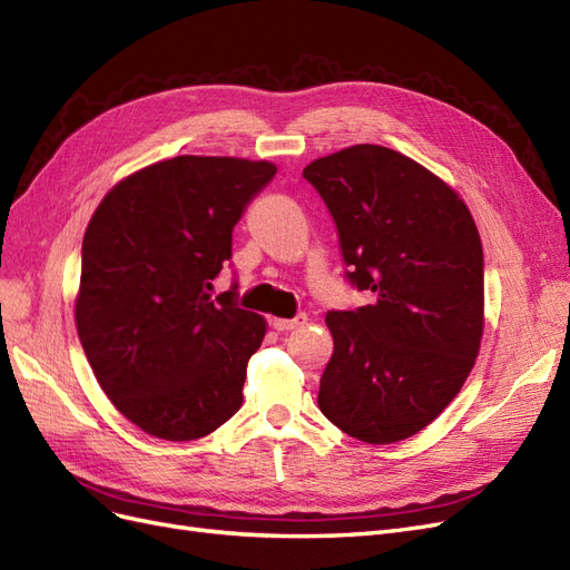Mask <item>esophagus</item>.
<instances>
[{
    "label": "esophagus",
    "mask_w": 570,
    "mask_h": 570,
    "mask_svg": "<svg viewBox=\"0 0 570 570\" xmlns=\"http://www.w3.org/2000/svg\"><path fill=\"white\" fill-rule=\"evenodd\" d=\"M305 322H307V317L298 315V317H293V320H272L269 324H272V328H277V332H291V328H298Z\"/></svg>",
    "instance_id": "34e87169"
}]
</instances>
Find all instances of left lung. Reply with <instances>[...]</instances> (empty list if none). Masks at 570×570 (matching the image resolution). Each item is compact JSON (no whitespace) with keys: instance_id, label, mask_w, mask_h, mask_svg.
Instances as JSON below:
<instances>
[{"instance_id":"left-lung-1","label":"left lung","mask_w":570,"mask_h":570,"mask_svg":"<svg viewBox=\"0 0 570 570\" xmlns=\"http://www.w3.org/2000/svg\"><path fill=\"white\" fill-rule=\"evenodd\" d=\"M303 177L334 217L345 279L372 291L370 305L326 312L317 405L362 443H397L450 405L479 355V229L443 179L385 146L317 158Z\"/></svg>"}]
</instances>
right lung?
<instances>
[{
    "label": "right lung",
    "instance_id": "add662e5",
    "mask_svg": "<svg viewBox=\"0 0 570 570\" xmlns=\"http://www.w3.org/2000/svg\"><path fill=\"white\" fill-rule=\"evenodd\" d=\"M277 165L177 156L104 196L82 238L76 324L116 410L163 440H196L244 402L246 364L265 320L210 298L232 232Z\"/></svg>",
    "mask_w": 570,
    "mask_h": 570
}]
</instances>
